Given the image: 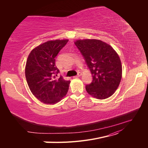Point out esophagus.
Segmentation results:
<instances>
[{"label": "esophagus", "mask_w": 148, "mask_h": 148, "mask_svg": "<svg viewBox=\"0 0 148 148\" xmlns=\"http://www.w3.org/2000/svg\"><path fill=\"white\" fill-rule=\"evenodd\" d=\"M80 76H82V73L81 72H78L77 75L75 76V77H80Z\"/></svg>", "instance_id": "34e87169"}]
</instances>
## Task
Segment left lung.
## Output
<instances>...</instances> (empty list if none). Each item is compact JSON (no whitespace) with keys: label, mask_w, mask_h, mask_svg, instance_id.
<instances>
[{"label":"left lung","mask_w":148,"mask_h":148,"mask_svg":"<svg viewBox=\"0 0 148 148\" xmlns=\"http://www.w3.org/2000/svg\"><path fill=\"white\" fill-rule=\"evenodd\" d=\"M75 44L91 71L92 82L86 85L89 95L98 99L111 96L119 86L122 67L117 53L98 39L77 40Z\"/></svg>","instance_id":"left-lung-1"}]
</instances>
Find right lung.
Returning a JSON list of instances; mask_svg holds the SVG:
<instances>
[{
    "mask_svg": "<svg viewBox=\"0 0 148 148\" xmlns=\"http://www.w3.org/2000/svg\"><path fill=\"white\" fill-rule=\"evenodd\" d=\"M69 40L49 41L30 52L26 61L25 77L33 95L41 102L54 104L62 100L69 90L70 81L57 77L59 70L56 57Z\"/></svg>",
    "mask_w": 148,
    "mask_h": 148,
    "instance_id": "1",
    "label": "right lung"
}]
</instances>
